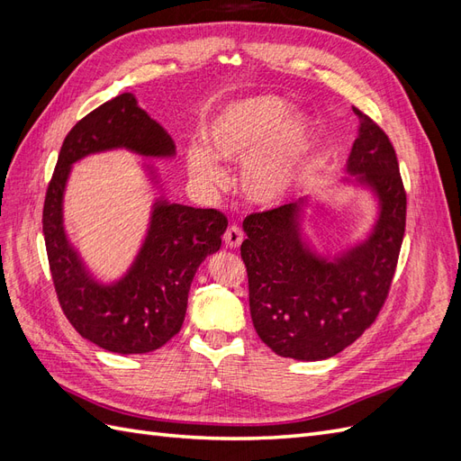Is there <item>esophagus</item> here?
Here are the masks:
<instances>
[{"label":"esophagus","instance_id":"esophagus-1","mask_svg":"<svg viewBox=\"0 0 461 461\" xmlns=\"http://www.w3.org/2000/svg\"><path fill=\"white\" fill-rule=\"evenodd\" d=\"M222 240H225V244L229 248H239L244 240V232L240 227L236 225H230L227 230H225V236H222Z\"/></svg>","mask_w":461,"mask_h":461}]
</instances>
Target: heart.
<instances>
[{
	"label": "heart",
	"mask_w": 461,
	"mask_h": 461,
	"mask_svg": "<svg viewBox=\"0 0 461 461\" xmlns=\"http://www.w3.org/2000/svg\"><path fill=\"white\" fill-rule=\"evenodd\" d=\"M292 104L278 95H254L222 107L203 127V144L186 149V169L205 186H219L225 173L212 158L244 161L240 186L254 203L286 198L310 163L315 127L308 115H292Z\"/></svg>",
	"instance_id": "obj_1"
}]
</instances>
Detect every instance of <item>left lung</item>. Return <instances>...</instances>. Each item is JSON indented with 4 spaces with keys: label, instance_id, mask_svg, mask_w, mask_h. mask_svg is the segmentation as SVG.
Here are the masks:
<instances>
[{
    "label": "left lung",
    "instance_id": "left-lung-1",
    "mask_svg": "<svg viewBox=\"0 0 461 461\" xmlns=\"http://www.w3.org/2000/svg\"><path fill=\"white\" fill-rule=\"evenodd\" d=\"M359 134L346 171L376 203L373 230L334 259L305 242L308 198L244 219L240 254L248 271L249 313L259 339L283 357L319 361L337 356L373 325L388 296L406 230V190L384 131L354 107Z\"/></svg>",
    "mask_w": 461,
    "mask_h": 461
}]
</instances>
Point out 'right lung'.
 <instances>
[{
    "instance_id": "right-lung-1",
    "label": "right lung",
    "mask_w": 461,
    "mask_h": 461,
    "mask_svg": "<svg viewBox=\"0 0 461 461\" xmlns=\"http://www.w3.org/2000/svg\"><path fill=\"white\" fill-rule=\"evenodd\" d=\"M124 148L144 158H173L175 142L158 121L121 94L80 119L63 140L46 192L44 239L55 292L82 339L107 352L146 354L169 342L183 327L192 278L221 248L229 221L217 209H196L159 198L146 240L127 275L111 285L86 271L63 227V194L75 161ZM149 175L156 173L149 167Z\"/></svg>"
}]
</instances>
